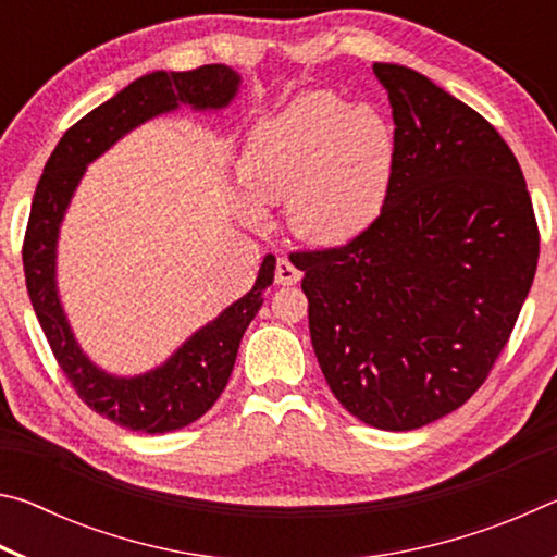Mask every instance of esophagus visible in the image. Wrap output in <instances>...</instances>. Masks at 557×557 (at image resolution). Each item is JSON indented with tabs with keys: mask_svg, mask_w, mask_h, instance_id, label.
<instances>
[{
	"mask_svg": "<svg viewBox=\"0 0 557 557\" xmlns=\"http://www.w3.org/2000/svg\"><path fill=\"white\" fill-rule=\"evenodd\" d=\"M301 277V272L292 265V262L287 258H280L277 260V268H275V282L277 285H297Z\"/></svg>",
	"mask_w": 557,
	"mask_h": 557,
	"instance_id": "1",
	"label": "esophagus"
}]
</instances>
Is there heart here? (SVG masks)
Listing matches in <instances>:
<instances>
[{"label": "heart", "instance_id": "b5f03b06", "mask_svg": "<svg viewBox=\"0 0 557 557\" xmlns=\"http://www.w3.org/2000/svg\"><path fill=\"white\" fill-rule=\"evenodd\" d=\"M393 164V129L379 110L346 108L329 90L305 92L248 135L238 182L250 201L240 209L260 223V206L287 203L297 238L342 245L379 219Z\"/></svg>", "mask_w": 557, "mask_h": 557}]
</instances>
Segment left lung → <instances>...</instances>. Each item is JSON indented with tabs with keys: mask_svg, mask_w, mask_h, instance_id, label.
Here are the masks:
<instances>
[{
	"mask_svg": "<svg viewBox=\"0 0 557 557\" xmlns=\"http://www.w3.org/2000/svg\"><path fill=\"white\" fill-rule=\"evenodd\" d=\"M393 108L381 215L342 248L292 252L329 388L366 425L405 432L465 405L494 369L541 235L502 135L425 75L373 63Z\"/></svg>",
	"mask_w": 557,
	"mask_h": 557,
	"instance_id": "obj_1",
	"label": "left lung"
}]
</instances>
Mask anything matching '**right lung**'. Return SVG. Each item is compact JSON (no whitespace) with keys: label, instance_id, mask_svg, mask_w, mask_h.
<instances>
[{"label":"right lung","instance_id":"obj_1","mask_svg":"<svg viewBox=\"0 0 557 557\" xmlns=\"http://www.w3.org/2000/svg\"><path fill=\"white\" fill-rule=\"evenodd\" d=\"M238 86L240 75L221 63L182 73H147L65 132L36 186L22 250L34 312L78 398L120 428L164 435L191 425L211 410L231 379L245 329L262 307V292L275 277V256L262 260L256 285L248 295L233 301L213 322L188 336L162 366L143 375L122 379L98 369L81 351L63 314L55 287V245L61 221L86 166L108 152L129 129L178 106H191L194 110L228 108Z\"/></svg>","mask_w":557,"mask_h":557}]
</instances>
